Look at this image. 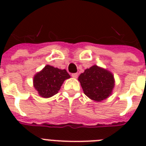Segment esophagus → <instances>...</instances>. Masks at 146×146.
I'll use <instances>...</instances> for the list:
<instances>
[{
  "label": "esophagus",
  "instance_id": "34e87169",
  "mask_svg": "<svg viewBox=\"0 0 146 146\" xmlns=\"http://www.w3.org/2000/svg\"><path fill=\"white\" fill-rule=\"evenodd\" d=\"M72 77L75 78V79H76V78L78 77V73H72Z\"/></svg>",
  "mask_w": 146,
  "mask_h": 146
}]
</instances>
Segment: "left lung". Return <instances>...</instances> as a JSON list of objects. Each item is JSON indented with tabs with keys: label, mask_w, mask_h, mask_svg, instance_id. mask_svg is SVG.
Returning a JSON list of instances; mask_svg holds the SVG:
<instances>
[{
	"label": "left lung",
	"mask_w": 146,
	"mask_h": 146,
	"mask_svg": "<svg viewBox=\"0 0 146 146\" xmlns=\"http://www.w3.org/2000/svg\"><path fill=\"white\" fill-rule=\"evenodd\" d=\"M85 95L96 102L108 97L114 86L113 76L109 71L96 65L86 69L79 76Z\"/></svg>",
	"instance_id": "left-lung-1"
}]
</instances>
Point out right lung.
<instances>
[{"mask_svg":"<svg viewBox=\"0 0 146 146\" xmlns=\"http://www.w3.org/2000/svg\"><path fill=\"white\" fill-rule=\"evenodd\" d=\"M66 70H60L47 65L34 77V87L43 98H50L58 92L64 80L69 79Z\"/></svg>","mask_w":146,"mask_h":146,"instance_id":"obj_1","label":"right lung"}]
</instances>
